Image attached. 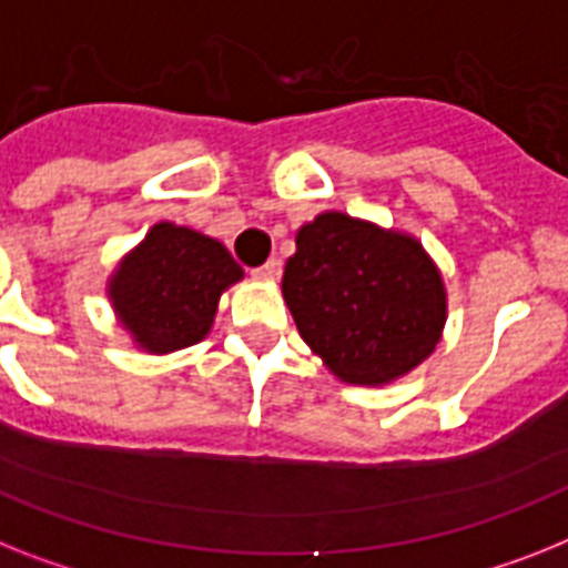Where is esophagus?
<instances>
[{
    "instance_id": "34e87169",
    "label": "esophagus",
    "mask_w": 568,
    "mask_h": 568,
    "mask_svg": "<svg viewBox=\"0 0 568 568\" xmlns=\"http://www.w3.org/2000/svg\"><path fill=\"white\" fill-rule=\"evenodd\" d=\"M254 276H256V280H276V276H280V262L268 260L265 265L254 268Z\"/></svg>"
}]
</instances>
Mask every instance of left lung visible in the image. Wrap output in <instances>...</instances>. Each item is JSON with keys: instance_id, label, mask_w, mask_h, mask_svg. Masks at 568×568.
<instances>
[{"instance_id": "1", "label": "left lung", "mask_w": 568, "mask_h": 568, "mask_svg": "<svg viewBox=\"0 0 568 568\" xmlns=\"http://www.w3.org/2000/svg\"><path fill=\"white\" fill-rule=\"evenodd\" d=\"M283 297L308 349L357 387L413 373L447 321L445 280L422 242L341 211L300 227Z\"/></svg>"}]
</instances>
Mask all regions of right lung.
Segmentation results:
<instances>
[{
    "label": "right lung",
    "mask_w": 568,
    "mask_h": 568,
    "mask_svg": "<svg viewBox=\"0 0 568 568\" xmlns=\"http://www.w3.org/2000/svg\"><path fill=\"white\" fill-rule=\"evenodd\" d=\"M242 276L240 262L219 240L159 222L118 262L106 294L138 349L166 355L211 335L219 297Z\"/></svg>",
    "instance_id": "obj_1"
}]
</instances>
